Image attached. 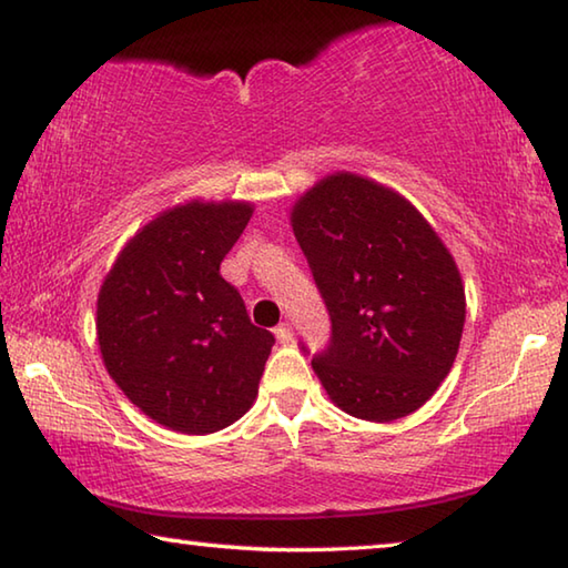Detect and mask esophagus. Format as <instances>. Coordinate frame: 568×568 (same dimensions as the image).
I'll return each mask as SVG.
<instances>
[{
    "label": "esophagus",
    "instance_id": "esophagus-1",
    "mask_svg": "<svg viewBox=\"0 0 568 568\" xmlns=\"http://www.w3.org/2000/svg\"><path fill=\"white\" fill-rule=\"evenodd\" d=\"M275 338L281 341V343H291V341H293V328H291V325H287V323L277 325V328H275Z\"/></svg>",
    "mask_w": 568,
    "mask_h": 568
}]
</instances>
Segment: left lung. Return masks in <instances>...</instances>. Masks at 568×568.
<instances>
[{
	"label": "left lung",
	"mask_w": 568,
	"mask_h": 568,
	"mask_svg": "<svg viewBox=\"0 0 568 568\" xmlns=\"http://www.w3.org/2000/svg\"><path fill=\"white\" fill-rule=\"evenodd\" d=\"M291 225L333 323L313 358L328 398L373 423L410 416L454 368L464 333L454 255L406 197L355 172L303 192Z\"/></svg>",
	"instance_id": "1"
}]
</instances>
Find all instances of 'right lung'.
Wrapping results in <instances>:
<instances>
[{
  "label": "right lung",
  "mask_w": 568,
  "mask_h": 568,
  "mask_svg": "<svg viewBox=\"0 0 568 568\" xmlns=\"http://www.w3.org/2000/svg\"><path fill=\"white\" fill-rule=\"evenodd\" d=\"M253 203L190 200L120 250L98 295L104 368L134 406L178 434L205 436L243 418L273 348L250 323L220 263Z\"/></svg>",
  "instance_id": "1"
}]
</instances>
